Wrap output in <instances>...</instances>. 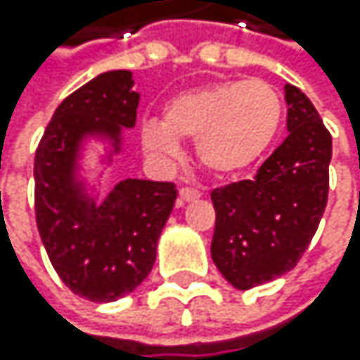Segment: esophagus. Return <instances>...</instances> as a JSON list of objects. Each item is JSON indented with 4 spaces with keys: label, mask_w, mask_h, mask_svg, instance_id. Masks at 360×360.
<instances>
[{
    "label": "esophagus",
    "mask_w": 360,
    "mask_h": 360,
    "mask_svg": "<svg viewBox=\"0 0 360 360\" xmlns=\"http://www.w3.org/2000/svg\"><path fill=\"white\" fill-rule=\"evenodd\" d=\"M196 198H200V192L194 190V188H181V190H179V205H186V202L196 200Z\"/></svg>",
    "instance_id": "obj_1"
}]
</instances>
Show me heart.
<instances>
[{
	"label": "heart",
	"mask_w": 360,
	"mask_h": 360,
	"mask_svg": "<svg viewBox=\"0 0 360 360\" xmlns=\"http://www.w3.org/2000/svg\"><path fill=\"white\" fill-rule=\"evenodd\" d=\"M283 99L266 82H218L174 94L160 120H146L142 146L158 160L181 153L179 140H194L198 162L229 176L252 168L274 144L283 125Z\"/></svg>",
	"instance_id": "heart-1"
}]
</instances>
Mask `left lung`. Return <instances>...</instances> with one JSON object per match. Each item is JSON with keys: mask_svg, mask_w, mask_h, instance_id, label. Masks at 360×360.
Returning a JSON list of instances; mask_svg holds the SVG:
<instances>
[{"mask_svg": "<svg viewBox=\"0 0 360 360\" xmlns=\"http://www.w3.org/2000/svg\"><path fill=\"white\" fill-rule=\"evenodd\" d=\"M289 136L257 174L212 192V259L235 289L270 283L292 270L317 231L328 200L333 140L292 84H285Z\"/></svg>", "mask_w": 360, "mask_h": 360, "instance_id": "left-lung-1", "label": "left lung"}]
</instances>
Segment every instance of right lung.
<instances>
[{"label":"right lung","instance_id":"right-lung-1","mask_svg":"<svg viewBox=\"0 0 360 360\" xmlns=\"http://www.w3.org/2000/svg\"><path fill=\"white\" fill-rule=\"evenodd\" d=\"M138 103L131 71L96 75L58 105L34 160L40 240L62 283L92 302L127 296L148 276L176 200L174 184L146 179L118 181L99 200ZM88 150L97 153L94 169Z\"/></svg>","mask_w":360,"mask_h":360}]
</instances>
